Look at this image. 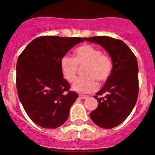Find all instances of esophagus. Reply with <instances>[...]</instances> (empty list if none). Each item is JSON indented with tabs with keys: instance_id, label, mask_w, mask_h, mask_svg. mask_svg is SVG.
I'll list each match as a JSON object with an SVG mask.
<instances>
[{
	"instance_id": "obj_1",
	"label": "esophagus",
	"mask_w": 155,
	"mask_h": 155,
	"mask_svg": "<svg viewBox=\"0 0 155 155\" xmlns=\"http://www.w3.org/2000/svg\"><path fill=\"white\" fill-rule=\"evenodd\" d=\"M79 97H80V98H82V99H85V98H87V97H88V96H87V95H84V94H79Z\"/></svg>"
}]
</instances>
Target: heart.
I'll return each mask as SVG.
<instances>
[{"label": "heart", "instance_id": "b5f03b06", "mask_svg": "<svg viewBox=\"0 0 155 155\" xmlns=\"http://www.w3.org/2000/svg\"><path fill=\"white\" fill-rule=\"evenodd\" d=\"M74 58L64 56L61 58L60 66L64 77L73 82L77 75L79 67L85 66L83 74L75 81L72 88L79 93H90L97 87V80L105 82L112 74L113 61L110 57L101 53L98 48L91 45H83L74 50Z\"/></svg>", "mask_w": 155, "mask_h": 155}]
</instances>
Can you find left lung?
<instances>
[{
	"label": "left lung",
	"instance_id": "left-lung-1",
	"mask_svg": "<svg viewBox=\"0 0 155 155\" xmlns=\"http://www.w3.org/2000/svg\"><path fill=\"white\" fill-rule=\"evenodd\" d=\"M84 39L100 45L112 59V74L104 86L94 96L98 104L89 115L99 127L114 128L128 117L136 105L139 94L137 59L121 40L107 36H94ZM103 94L105 96L101 97Z\"/></svg>",
	"mask_w": 155,
	"mask_h": 155
}]
</instances>
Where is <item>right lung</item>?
Listing matches in <instances>:
<instances>
[{"label":"right lung","mask_w":155,"mask_h":155,"mask_svg":"<svg viewBox=\"0 0 155 155\" xmlns=\"http://www.w3.org/2000/svg\"><path fill=\"white\" fill-rule=\"evenodd\" d=\"M82 41L79 37L41 36L31 41L18 58V96L28 117L38 126L55 129L68 119L70 107L79 96L70 91L60 62Z\"/></svg>","instance_id":"add662e5"}]
</instances>
